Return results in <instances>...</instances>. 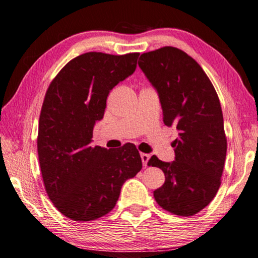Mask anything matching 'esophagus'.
<instances>
[{"label":"esophagus","instance_id":"1","mask_svg":"<svg viewBox=\"0 0 258 258\" xmlns=\"http://www.w3.org/2000/svg\"><path fill=\"white\" fill-rule=\"evenodd\" d=\"M141 157H142V162H143V165L145 166H147V164H148V160H150V155L148 154H145V153H142L141 154Z\"/></svg>","mask_w":258,"mask_h":258}]
</instances>
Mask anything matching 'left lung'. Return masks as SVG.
Returning <instances> with one entry per match:
<instances>
[{
	"mask_svg": "<svg viewBox=\"0 0 258 258\" xmlns=\"http://www.w3.org/2000/svg\"><path fill=\"white\" fill-rule=\"evenodd\" d=\"M138 66L157 90L164 124L179 132L173 162L155 155L148 161L165 174L154 198L170 213L191 216L210 204L221 184L227 137L219 96L202 67L177 47L143 53Z\"/></svg>",
	"mask_w": 258,
	"mask_h": 258,
	"instance_id": "1",
	"label": "left lung"
}]
</instances>
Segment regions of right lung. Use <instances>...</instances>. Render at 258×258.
<instances>
[{
    "label": "right lung",
    "instance_id": "obj_1",
    "mask_svg": "<svg viewBox=\"0 0 258 258\" xmlns=\"http://www.w3.org/2000/svg\"><path fill=\"white\" fill-rule=\"evenodd\" d=\"M138 56L81 54L62 68L45 94L37 137L40 171L48 198L71 220L107 214L122 184L142 170L134 144L116 150L90 146L110 90L134 74Z\"/></svg>",
    "mask_w": 258,
    "mask_h": 258
}]
</instances>
